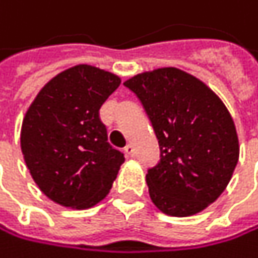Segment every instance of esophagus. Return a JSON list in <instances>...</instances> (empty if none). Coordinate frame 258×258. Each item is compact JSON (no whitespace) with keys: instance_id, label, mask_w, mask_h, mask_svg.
Here are the masks:
<instances>
[{"instance_id":"esophagus-1","label":"esophagus","mask_w":258,"mask_h":258,"mask_svg":"<svg viewBox=\"0 0 258 258\" xmlns=\"http://www.w3.org/2000/svg\"><path fill=\"white\" fill-rule=\"evenodd\" d=\"M123 151H125V154H126L128 157H135V147H133L132 144H128V145L123 148Z\"/></svg>"}]
</instances>
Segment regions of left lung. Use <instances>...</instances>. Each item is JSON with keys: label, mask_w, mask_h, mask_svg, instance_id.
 <instances>
[{"label": "left lung", "mask_w": 258, "mask_h": 258, "mask_svg": "<svg viewBox=\"0 0 258 258\" xmlns=\"http://www.w3.org/2000/svg\"><path fill=\"white\" fill-rule=\"evenodd\" d=\"M123 84L142 101L160 145V160L147 174L153 204L175 218L206 210L227 189L239 162L228 108L204 81L172 66Z\"/></svg>", "instance_id": "left-lung-1"}]
</instances>
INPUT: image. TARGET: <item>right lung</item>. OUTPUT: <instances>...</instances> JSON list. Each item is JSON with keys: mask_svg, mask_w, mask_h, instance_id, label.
<instances>
[{"mask_svg": "<svg viewBox=\"0 0 258 258\" xmlns=\"http://www.w3.org/2000/svg\"><path fill=\"white\" fill-rule=\"evenodd\" d=\"M120 77L75 64L52 77L30 104L21 151L40 192L61 207L84 210L102 201L123 163L107 142L99 108Z\"/></svg>", "mask_w": 258, "mask_h": 258, "instance_id": "1", "label": "right lung"}]
</instances>
